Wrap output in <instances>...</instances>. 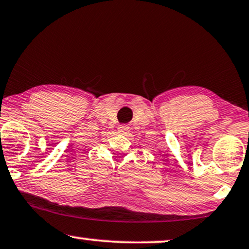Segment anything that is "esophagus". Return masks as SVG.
<instances>
[{
	"instance_id": "esophagus-1",
	"label": "esophagus",
	"mask_w": 249,
	"mask_h": 249,
	"mask_svg": "<svg viewBox=\"0 0 249 249\" xmlns=\"http://www.w3.org/2000/svg\"><path fill=\"white\" fill-rule=\"evenodd\" d=\"M117 129H118V132L123 133V134H126V133L129 132L128 125H120V126H118Z\"/></svg>"
}]
</instances>
